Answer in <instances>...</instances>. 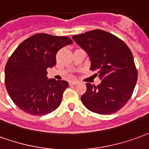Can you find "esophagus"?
Returning <instances> with one entry per match:
<instances>
[{
    "label": "esophagus",
    "instance_id": "esophagus-1",
    "mask_svg": "<svg viewBox=\"0 0 149 149\" xmlns=\"http://www.w3.org/2000/svg\"><path fill=\"white\" fill-rule=\"evenodd\" d=\"M77 83H78V82H77V81H70V82H69V85L74 86V85H76Z\"/></svg>",
    "mask_w": 149,
    "mask_h": 149
}]
</instances>
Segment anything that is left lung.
<instances>
[{
	"mask_svg": "<svg viewBox=\"0 0 149 149\" xmlns=\"http://www.w3.org/2000/svg\"><path fill=\"white\" fill-rule=\"evenodd\" d=\"M73 40L89 55L91 70H97L102 82L97 86L86 83L81 97L89 110L111 114L130 99L137 81L133 55L124 41L107 31L95 29L73 36Z\"/></svg>",
	"mask_w": 149,
	"mask_h": 149,
	"instance_id": "obj_1",
	"label": "left lung"
}]
</instances>
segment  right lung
<instances>
[{
    "instance_id": "right-lung-1",
    "label": "right lung",
    "mask_w": 149,
    "mask_h": 149,
    "mask_svg": "<svg viewBox=\"0 0 149 149\" xmlns=\"http://www.w3.org/2000/svg\"><path fill=\"white\" fill-rule=\"evenodd\" d=\"M73 41L67 36L38 33L17 47L5 69V83L15 105L27 113L41 116L58 108L68 82L47 77L56 64V54Z\"/></svg>"
}]
</instances>
